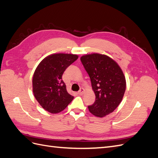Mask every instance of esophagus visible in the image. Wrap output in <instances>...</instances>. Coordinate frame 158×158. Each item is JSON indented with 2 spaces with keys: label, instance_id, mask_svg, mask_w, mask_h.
<instances>
[{
  "label": "esophagus",
  "instance_id": "esophagus-1",
  "mask_svg": "<svg viewBox=\"0 0 158 158\" xmlns=\"http://www.w3.org/2000/svg\"><path fill=\"white\" fill-rule=\"evenodd\" d=\"M84 93V89L82 88H80V90L78 91V94L79 95H83Z\"/></svg>",
  "mask_w": 158,
  "mask_h": 158
}]
</instances>
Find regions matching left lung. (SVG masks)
Wrapping results in <instances>:
<instances>
[{"label": "left lung", "instance_id": "8db88e82", "mask_svg": "<svg viewBox=\"0 0 158 158\" xmlns=\"http://www.w3.org/2000/svg\"><path fill=\"white\" fill-rule=\"evenodd\" d=\"M80 60L88 73L95 94L89 112L103 117L112 113L121 102L126 89V80L115 61L107 55L94 53L82 56Z\"/></svg>", "mask_w": 158, "mask_h": 158}]
</instances>
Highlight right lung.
I'll list each match as a JSON object with an SVG mask.
<instances>
[{
  "mask_svg": "<svg viewBox=\"0 0 158 158\" xmlns=\"http://www.w3.org/2000/svg\"><path fill=\"white\" fill-rule=\"evenodd\" d=\"M78 58L73 54H53L38 65L32 80L33 92L38 103L46 111L59 113L73 101L74 97L68 93L62 76Z\"/></svg>",
  "mask_w": 158,
  "mask_h": 158,
  "instance_id": "1",
  "label": "right lung"
}]
</instances>
